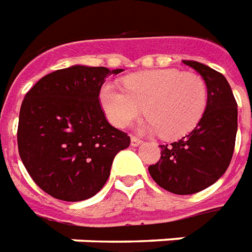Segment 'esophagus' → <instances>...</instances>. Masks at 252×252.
<instances>
[{
	"label": "esophagus",
	"mask_w": 252,
	"mask_h": 252,
	"mask_svg": "<svg viewBox=\"0 0 252 252\" xmlns=\"http://www.w3.org/2000/svg\"><path fill=\"white\" fill-rule=\"evenodd\" d=\"M130 143H131V145H133V147H138V145H141V144H143V141H141L138 137L131 136L130 137Z\"/></svg>",
	"instance_id": "1"
}]
</instances>
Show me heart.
<instances>
[{"label": "heart", "instance_id": "1", "mask_svg": "<svg viewBox=\"0 0 252 252\" xmlns=\"http://www.w3.org/2000/svg\"><path fill=\"white\" fill-rule=\"evenodd\" d=\"M125 89L105 83L100 103L109 122L126 127L134 119L149 115L141 129L162 133L166 140L187 136L200 122L207 107V86L196 74L176 68L141 71L123 79Z\"/></svg>", "mask_w": 252, "mask_h": 252}]
</instances>
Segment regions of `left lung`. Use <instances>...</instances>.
Segmentation results:
<instances>
[{"mask_svg": "<svg viewBox=\"0 0 252 252\" xmlns=\"http://www.w3.org/2000/svg\"><path fill=\"white\" fill-rule=\"evenodd\" d=\"M207 86V107L188 136L162 148L160 160L149 166L154 181L176 195H192L209 188L228 169L237 133V104L221 72L206 64L184 60Z\"/></svg>", "mask_w": 252, "mask_h": 252, "instance_id": "8db88e82", "label": "left lung"}]
</instances>
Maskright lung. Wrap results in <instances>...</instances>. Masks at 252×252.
<instances>
[{
    "instance_id": "obj_1",
    "label": "right lung",
    "mask_w": 252,
    "mask_h": 252,
    "mask_svg": "<svg viewBox=\"0 0 252 252\" xmlns=\"http://www.w3.org/2000/svg\"><path fill=\"white\" fill-rule=\"evenodd\" d=\"M123 70L71 65L41 78L24 97L17 147L31 178L50 196L81 202L107 182L115 155L130 137L111 126L98 93Z\"/></svg>"
}]
</instances>
